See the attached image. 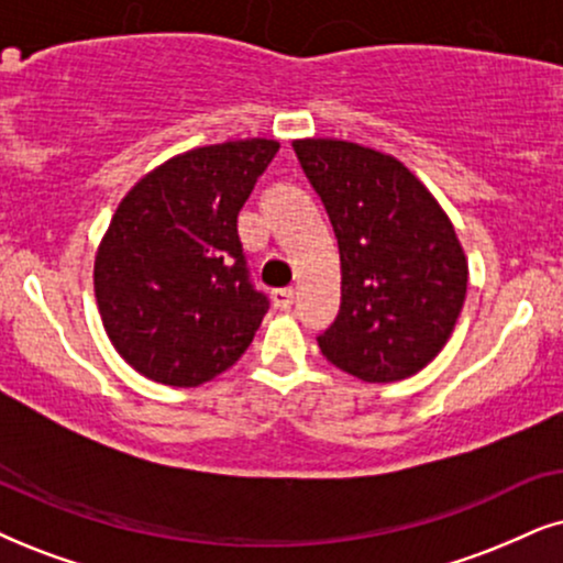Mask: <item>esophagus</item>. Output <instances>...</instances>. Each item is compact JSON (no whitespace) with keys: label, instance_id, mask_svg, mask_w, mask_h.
<instances>
[{"label":"esophagus","instance_id":"esophagus-1","mask_svg":"<svg viewBox=\"0 0 563 563\" xmlns=\"http://www.w3.org/2000/svg\"><path fill=\"white\" fill-rule=\"evenodd\" d=\"M294 298H296L294 288H277V290H273V303L280 311H288L290 306H294Z\"/></svg>","mask_w":563,"mask_h":563}]
</instances>
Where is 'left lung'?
<instances>
[{"mask_svg":"<svg viewBox=\"0 0 563 563\" xmlns=\"http://www.w3.org/2000/svg\"><path fill=\"white\" fill-rule=\"evenodd\" d=\"M294 151L340 246V311L319 351L361 382L421 372L465 303L467 260L452 220L393 155L324 137L296 140Z\"/></svg>","mask_w":563,"mask_h":563,"instance_id":"8db88e82","label":"left lung"}]
</instances>
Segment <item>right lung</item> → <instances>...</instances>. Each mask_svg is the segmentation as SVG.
I'll return each mask as SVG.
<instances>
[{
    "mask_svg": "<svg viewBox=\"0 0 563 563\" xmlns=\"http://www.w3.org/2000/svg\"><path fill=\"white\" fill-rule=\"evenodd\" d=\"M277 147L262 137L195 147L119 202L92 286L106 334L134 372L197 387L254 340L269 301L249 280L236 218Z\"/></svg>",
    "mask_w": 563,
    "mask_h": 563,
    "instance_id": "1",
    "label": "right lung"
}]
</instances>
